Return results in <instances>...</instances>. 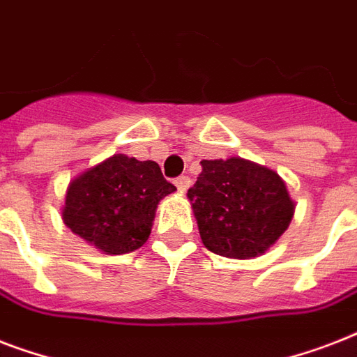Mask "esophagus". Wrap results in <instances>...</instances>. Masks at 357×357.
Masks as SVG:
<instances>
[{"instance_id":"esophagus-1","label":"esophagus","mask_w":357,"mask_h":357,"mask_svg":"<svg viewBox=\"0 0 357 357\" xmlns=\"http://www.w3.org/2000/svg\"><path fill=\"white\" fill-rule=\"evenodd\" d=\"M174 183H176V187H178L179 192H185V190L189 189L190 183H192V181H190L189 176H181V178L176 179V181H174Z\"/></svg>"}]
</instances>
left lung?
Masks as SVG:
<instances>
[{"label": "left lung", "mask_w": 357, "mask_h": 357, "mask_svg": "<svg viewBox=\"0 0 357 357\" xmlns=\"http://www.w3.org/2000/svg\"><path fill=\"white\" fill-rule=\"evenodd\" d=\"M187 192L202 243L231 259L263 255L285 234L294 200L280 174L243 157L204 159Z\"/></svg>", "instance_id": "left-lung-1"}]
</instances>
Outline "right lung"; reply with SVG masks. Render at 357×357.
I'll list each match as a JSON object with an SVG mask.
<instances>
[{"label":"right lung","mask_w":357,"mask_h":357,"mask_svg":"<svg viewBox=\"0 0 357 357\" xmlns=\"http://www.w3.org/2000/svg\"><path fill=\"white\" fill-rule=\"evenodd\" d=\"M172 192L155 161L114 153L70 179L63 222L103 254H129L148 241L159 202Z\"/></svg>","instance_id":"1"}]
</instances>
